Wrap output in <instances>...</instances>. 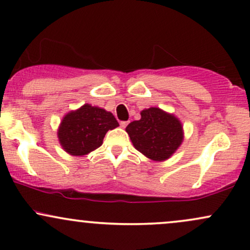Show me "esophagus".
Returning a JSON list of instances; mask_svg holds the SVG:
<instances>
[{
  "instance_id": "esophagus-1",
  "label": "esophagus",
  "mask_w": 250,
  "mask_h": 250,
  "mask_svg": "<svg viewBox=\"0 0 250 250\" xmlns=\"http://www.w3.org/2000/svg\"><path fill=\"white\" fill-rule=\"evenodd\" d=\"M128 121H122V122H120V125H121L122 128H125L128 125Z\"/></svg>"
}]
</instances>
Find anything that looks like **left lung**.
<instances>
[{
    "mask_svg": "<svg viewBox=\"0 0 250 250\" xmlns=\"http://www.w3.org/2000/svg\"><path fill=\"white\" fill-rule=\"evenodd\" d=\"M136 150L156 162L170 159L185 139L182 123L174 114L157 107L141 111V119L125 128Z\"/></svg>",
    "mask_w": 250,
    "mask_h": 250,
    "instance_id": "left-lung-1",
    "label": "left lung"
}]
</instances>
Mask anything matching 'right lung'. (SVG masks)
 <instances>
[{
	"label": "right lung",
	"instance_id": "add662e5",
	"mask_svg": "<svg viewBox=\"0 0 250 250\" xmlns=\"http://www.w3.org/2000/svg\"><path fill=\"white\" fill-rule=\"evenodd\" d=\"M116 127L119 122L110 111L85 103L63 116L57 137L63 150L71 156H84L101 147L107 131Z\"/></svg>",
	"mask_w": 250,
	"mask_h": 250
}]
</instances>
